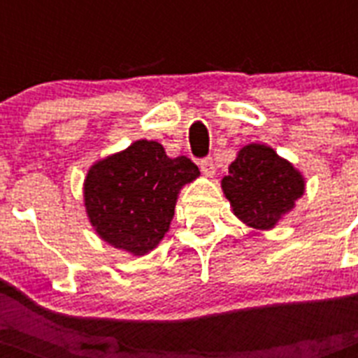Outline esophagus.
I'll list each match as a JSON object with an SVG mask.
<instances>
[{
  "instance_id": "34e87169",
  "label": "esophagus",
  "mask_w": 358,
  "mask_h": 358,
  "mask_svg": "<svg viewBox=\"0 0 358 358\" xmlns=\"http://www.w3.org/2000/svg\"><path fill=\"white\" fill-rule=\"evenodd\" d=\"M199 166H201V172L204 173L206 177H213L215 170H217L213 157H206V159H202L201 163H199Z\"/></svg>"
}]
</instances>
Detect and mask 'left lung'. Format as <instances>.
Here are the masks:
<instances>
[{
  "instance_id": "obj_1",
  "label": "left lung",
  "mask_w": 358,
  "mask_h": 358,
  "mask_svg": "<svg viewBox=\"0 0 358 358\" xmlns=\"http://www.w3.org/2000/svg\"><path fill=\"white\" fill-rule=\"evenodd\" d=\"M222 192L231 210L252 229H273L305 194V177L267 145L249 143L229 164Z\"/></svg>"
}]
</instances>
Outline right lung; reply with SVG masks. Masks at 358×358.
<instances>
[{
	"mask_svg": "<svg viewBox=\"0 0 358 358\" xmlns=\"http://www.w3.org/2000/svg\"><path fill=\"white\" fill-rule=\"evenodd\" d=\"M199 176L186 156L169 157L157 141L138 140L87 170L85 213L103 242L145 256L170 229L182 186Z\"/></svg>",
	"mask_w": 358,
	"mask_h": 358,
	"instance_id": "1",
	"label": "right lung"
}]
</instances>
